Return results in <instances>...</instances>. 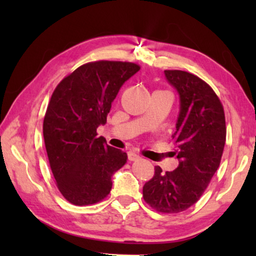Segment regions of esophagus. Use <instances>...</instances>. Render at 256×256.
<instances>
[{
	"instance_id": "34e87169",
	"label": "esophagus",
	"mask_w": 256,
	"mask_h": 256,
	"mask_svg": "<svg viewBox=\"0 0 256 256\" xmlns=\"http://www.w3.org/2000/svg\"><path fill=\"white\" fill-rule=\"evenodd\" d=\"M128 160H130V162H136V160L141 159L140 156H138V154H136V152H133V151H130V152L128 154Z\"/></svg>"
}]
</instances>
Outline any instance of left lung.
<instances>
[{"instance_id":"left-lung-1","label":"left lung","mask_w":256,"mask_h":256,"mask_svg":"<svg viewBox=\"0 0 256 256\" xmlns=\"http://www.w3.org/2000/svg\"><path fill=\"white\" fill-rule=\"evenodd\" d=\"M180 98L176 131L172 134L175 170L154 176L144 186V198L154 210L177 214L192 206L218 170L226 142V122L222 102L211 86L192 73L164 72Z\"/></svg>"}]
</instances>
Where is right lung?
Instances as JSON below:
<instances>
[{
	"label": "right lung",
	"instance_id": "right-lung-1",
	"mask_svg": "<svg viewBox=\"0 0 256 256\" xmlns=\"http://www.w3.org/2000/svg\"><path fill=\"white\" fill-rule=\"evenodd\" d=\"M140 70L128 62L98 60L81 66L56 86L47 107L42 133L60 192L76 206L102 201L112 175L128 160L124 151L97 138L120 86Z\"/></svg>",
	"mask_w": 256,
	"mask_h": 256
}]
</instances>
